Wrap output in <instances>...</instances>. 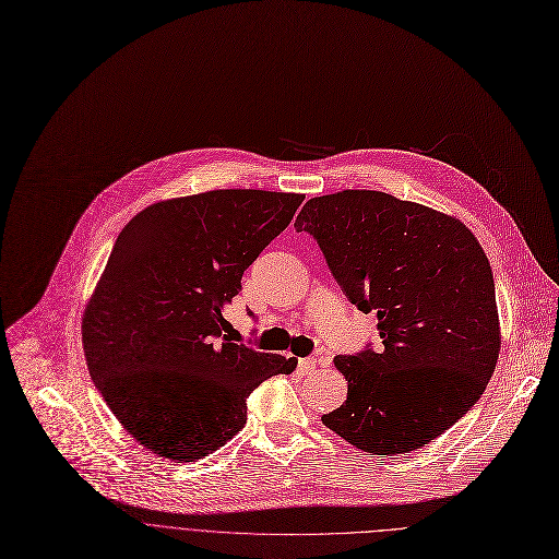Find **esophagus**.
Returning <instances> with one entry per match:
<instances>
[{
	"instance_id": "obj_1",
	"label": "esophagus",
	"mask_w": 559,
	"mask_h": 559,
	"mask_svg": "<svg viewBox=\"0 0 559 559\" xmlns=\"http://www.w3.org/2000/svg\"><path fill=\"white\" fill-rule=\"evenodd\" d=\"M298 368L302 370L305 376H309L316 370V359L313 357H302V359H298Z\"/></svg>"
}]
</instances>
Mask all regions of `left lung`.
<instances>
[{"label": "left lung", "mask_w": 559, "mask_h": 559, "mask_svg": "<svg viewBox=\"0 0 559 559\" xmlns=\"http://www.w3.org/2000/svg\"><path fill=\"white\" fill-rule=\"evenodd\" d=\"M309 233L346 298L378 313L382 348L337 355L346 402L322 424L357 450L404 454L452 428L485 393L500 350L493 274L456 217L380 191L309 200Z\"/></svg>", "instance_id": "left-lung-1"}]
</instances>
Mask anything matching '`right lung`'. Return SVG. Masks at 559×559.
Wrapping results in <instances>:
<instances>
[{"instance_id": "add662e5", "label": "right lung", "mask_w": 559, "mask_h": 559, "mask_svg": "<svg viewBox=\"0 0 559 559\" xmlns=\"http://www.w3.org/2000/svg\"><path fill=\"white\" fill-rule=\"evenodd\" d=\"M302 200L209 191L157 202L118 235L83 313V350L142 448L175 463L213 454L246 426L250 393L296 368V357L230 342L222 311Z\"/></svg>"}]
</instances>
